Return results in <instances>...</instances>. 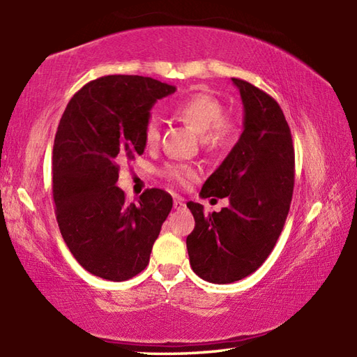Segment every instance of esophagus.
<instances>
[{"mask_svg": "<svg viewBox=\"0 0 357 357\" xmlns=\"http://www.w3.org/2000/svg\"><path fill=\"white\" fill-rule=\"evenodd\" d=\"M173 207H174V210H184V208H185V202H184V199L181 198V196H174V199H173Z\"/></svg>", "mask_w": 357, "mask_h": 357, "instance_id": "34e87169", "label": "esophagus"}]
</instances>
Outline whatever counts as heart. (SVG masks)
<instances>
[{"mask_svg":"<svg viewBox=\"0 0 357 357\" xmlns=\"http://www.w3.org/2000/svg\"><path fill=\"white\" fill-rule=\"evenodd\" d=\"M174 116L192 126L196 132L201 133V141L208 149H219L230 144L236 135V126L233 119L222 115L224 107L218 98L208 93H193L185 100L179 101L173 107ZM144 142L147 147H153L161 138V118L156 112H150L144 123ZM164 173L167 178L185 184L195 176L192 169L178 164H169Z\"/></svg>","mask_w":357,"mask_h":357,"instance_id":"b5f03b06","label":"heart"}]
</instances>
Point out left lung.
Masks as SVG:
<instances>
[{"mask_svg": "<svg viewBox=\"0 0 357 357\" xmlns=\"http://www.w3.org/2000/svg\"><path fill=\"white\" fill-rule=\"evenodd\" d=\"M244 104V132L202 185V198L230 196V207L204 213L187 202L195 229L187 236L193 271L213 284L252 275L273 252L290 210L294 147L290 127L275 98L231 78Z\"/></svg>", "mask_w": 357, "mask_h": 357, "instance_id": "1", "label": "left lung"}]
</instances>
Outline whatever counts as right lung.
Masks as SVG:
<instances>
[{
    "instance_id": "obj_1",
    "label": "right lung",
    "mask_w": 357,
    "mask_h": 357,
    "mask_svg": "<svg viewBox=\"0 0 357 357\" xmlns=\"http://www.w3.org/2000/svg\"><path fill=\"white\" fill-rule=\"evenodd\" d=\"M176 87L138 75H109L72 96L58 124L52 192L59 231L75 259L92 275L127 280L147 267L173 207L161 188L127 202L116 185L121 164L144 153L151 105Z\"/></svg>"
}]
</instances>
